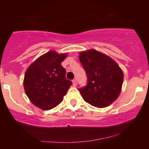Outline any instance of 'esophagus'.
Listing matches in <instances>:
<instances>
[{"label":"esophagus","instance_id":"obj_1","mask_svg":"<svg viewBox=\"0 0 149 149\" xmlns=\"http://www.w3.org/2000/svg\"><path fill=\"white\" fill-rule=\"evenodd\" d=\"M72 81H73V86H76V79H73V80Z\"/></svg>","mask_w":149,"mask_h":149}]
</instances>
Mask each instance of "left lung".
Masks as SVG:
<instances>
[{"mask_svg": "<svg viewBox=\"0 0 149 149\" xmlns=\"http://www.w3.org/2000/svg\"><path fill=\"white\" fill-rule=\"evenodd\" d=\"M79 60L86 73V86L79 88L86 102L105 107L117 100L123 83V73L115 61L95 49L81 52Z\"/></svg>", "mask_w": 149, "mask_h": 149, "instance_id": "1", "label": "left lung"}]
</instances>
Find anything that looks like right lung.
Wrapping results in <instances>:
<instances>
[{
	"instance_id": "1",
	"label": "right lung",
	"mask_w": 149,
	"mask_h": 149,
	"mask_svg": "<svg viewBox=\"0 0 149 149\" xmlns=\"http://www.w3.org/2000/svg\"><path fill=\"white\" fill-rule=\"evenodd\" d=\"M67 55L49 51L37 58L26 70L24 79L25 92L37 107L49 110L58 106L72 85L61 65Z\"/></svg>"
}]
</instances>
